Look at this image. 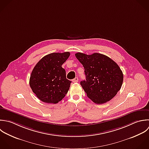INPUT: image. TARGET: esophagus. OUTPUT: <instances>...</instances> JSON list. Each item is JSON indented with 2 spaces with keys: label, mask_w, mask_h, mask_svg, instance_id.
<instances>
[{
  "label": "esophagus",
  "mask_w": 149,
  "mask_h": 149,
  "mask_svg": "<svg viewBox=\"0 0 149 149\" xmlns=\"http://www.w3.org/2000/svg\"><path fill=\"white\" fill-rule=\"evenodd\" d=\"M72 82H74V83H77V82H78V78H77V77L75 78L72 80Z\"/></svg>",
  "instance_id": "34e87169"
}]
</instances>
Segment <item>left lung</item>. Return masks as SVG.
<instances>
[{
    "mask_svg": "<svg viewBox=\"0 0 149 149\" xmlns=\"http://www.w3.org/2000/svg\"><path fill=\"white\" fill-rule=\"evenodd\" d=\"M83 65L86 80L81 85L87 96L96 104H103L111 100L120 90L123 73L118 64L104 54L95 53L88 55L75 54Z\"/></svg>",
    "mask_w": 149,
    "mask_h": 149,
    "instance_id": "obj_1",
    "label": "left lung"
}]
</instances>
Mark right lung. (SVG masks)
<instances>
[{
    "instance_id": "1",
    "label": "right lung",
    "mask_w": 149,
    "mask_h": 149,
    "mask_svg": "<svg viewBox=\"0 0 149 149\" xmlns=\"http://www.w3.org/2000/svg\"><path fill=\"white\" fill-rule=\"evenodd\" d=\"M70 55L68 52L49 54L42 58L33 68L29 86L41 101L56 104L67 93L71 81L66 78L65 70L61 65Z\"/></svg>"
}]
</instances>
